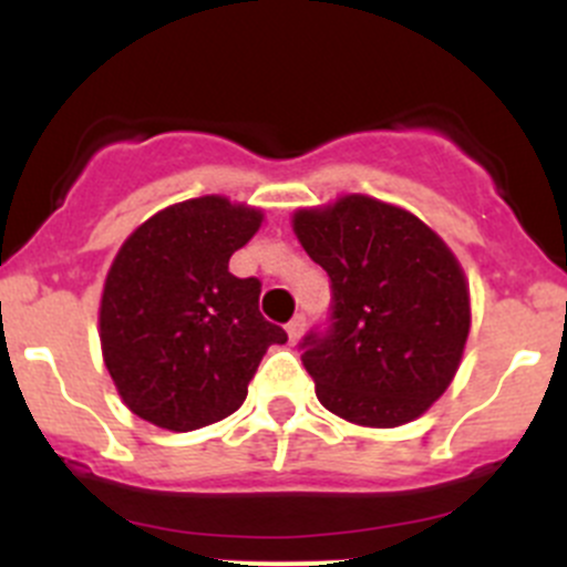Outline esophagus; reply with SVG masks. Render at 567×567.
<instances>
[{
    "label": "esophagus",
    "mask_w": 567,
    "mask_h": 567,
    "mask_svg": "<svg viewBox=\"0 0 567 567\" xmlns=\"http://www.w3.org/2000/svg\"><path fill=\"white\" fill-rule=\"evenodd\" d=\"M305 326H307V318L305 316H296L293 320H290V323H288L290 342H299V337H301V331H305Z\"/></svg>",
    "instance_id": "1"
}]
</instances>
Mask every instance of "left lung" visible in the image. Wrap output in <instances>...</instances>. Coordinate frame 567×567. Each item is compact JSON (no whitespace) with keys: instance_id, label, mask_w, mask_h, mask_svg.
I'll list each match as a JSON object with an SVG mask.
<instances>
[{"instance_id":"left-lung-1","label":"left lung","mask_w":567,"mask_h":567,"mask_svg":"<svg viewBox=\"0 0 567 567\" xmlns=\"http://www.w3.org/2000/svg\"><path fill=\"white\" fill-rule=\"evenodd\" d=\"M293 233L331 279V326L301 362L331 414L398 427L458 373L472 307L458 257L422 219L368 194L293 214Z\"/></svg>"}]
</instances>
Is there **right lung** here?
<instances>
[{
	"label": "right lung",
	"mask_w": 567,
	"mask_h": 567,
	"mask_svg": "<svg viewBox=\"0 0 567 567\" xmlns=\"http://www.w3.org/2000/svg\"><path fill=\"white\" fill-rule=\"evenodd\" d=\"M262 210L219 194L142 221L114 255L101 293V351L123 403L186 433L241 409L262 353L288 342L257 310L260 279L230 257L260 230Z\"/></svg>",
	"instance_id": "obj_1"
}]
</instances>
